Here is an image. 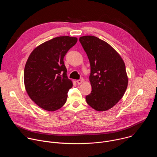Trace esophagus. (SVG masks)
<instances>
[{
    "label": "esophagus",
    "mask_w": 157,
    "mask_h": 157,
    "mask_svg": "<svg viewBox=\"0 0 157 157\" xmlns=\"http://www.w3.org/2000/svg\"><path fill=\"white\" fill-rule=\"evenodd\" d=\"M83 81H84L83 79H79V80H77V81H76V82H77V83H78V85L81 84Z\"/></svg>",
    "instance_id": "esophagus-1"
}]
</instances>
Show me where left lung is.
I'll use <instances>...</instances> for the list:
<instances>
[{"label":"left lung","mask_w":157,"mask_h":157,"mask_svg":"<svg viewBox=\"0 0 157 157\" xmlns=\"http://www.w3.org/2000/svg\"><path fill=\"white\" fill-rule=\"evenodd\" d=\"M79 41L91 65L92 91L86 96V102L97 111L107 110L122 99L127 89L124 61L114 48L96 36H81Z\"/></svg>","instance_id":"8db88e82"}]
</instances>
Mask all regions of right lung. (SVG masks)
Here are the masks:
<instances>
[{"instance_id":"1","label":"right lung","mask_w":157,"mask_h":157,"mask_svg":"<svg viewBox=\"0 0 157 157\" xmlns=\"http://www.w3.org/2000/svg\"><path fill=\"white\" fill-rule=\"evenodd\" d=\"M77 41L76 37H56L36 47L29 56L24 69L25 87L41 109L55 111L65 104L73 82L66 76L63 58Z\"/></svg>"}]
</instances>
